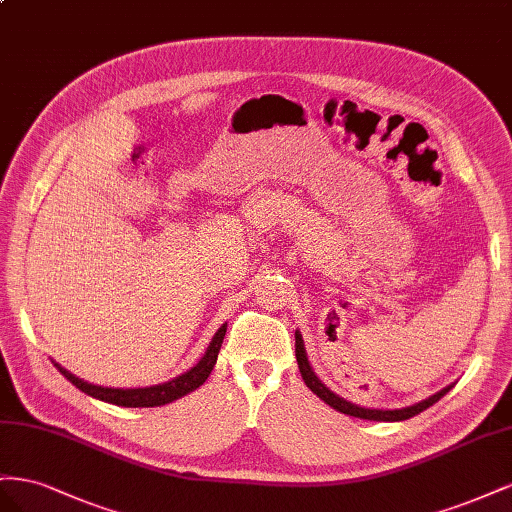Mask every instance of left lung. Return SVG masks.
<instances>
[{"mask_svg":"<svg viewBox=\"0 0 512 512\" xmlns=\"http://www.w3.org/2000/svg\"><path fill=\"white\" fill-rule=\"evenodd\" d=\"M296 360H298V369H300V373H302L304 384L311 388L313 394H317V397H319L321 401H324L326 405H330L332 410H337V412L347 414V416H354V418H362V420H377V422H399V420H407V418H412V416H416V414H420V412H425L427 407H431L433 403L440 401V399L444 397V394H446L452 386H455V384H450V386L442 388L440 392L431 394V397L422 399V401H418V403H414V405L399 407V410H375V407H360V405H356V403H352V401H347V399L339 397L337 392H332L324 382H321V379L315 375V371H313V367H311L309 356H306V349H304V341H302L300 330H296Z\"/></svg>","mask_w":512,"mask_h":512,"instance_id":"1","label":"left lung"}]
</instances>
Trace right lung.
Masks as SVG:
<instances>
[{"label":"right lung","instance_id":"right-lung-1","mask_svg":"<svg viewBox=\"0 0 512 512\" xmlns=\"http://www.w3.org/2000/svg\"><path fill=\"white\" fill-rule=\"evenodd\" d=\"M225 332H227V324H223L214 332V337L206 349V354L199 358V362L195 367H191L188 371H184L182 375L169 379V382L163 384H156V386H145V388H107V386H96L85 382V379L72 375L70 371H66L62 364H57L53 360V364L57 367L68 382L72 386H77L81 392L90 394L94 399H100L105 403H113V405H122V407H158V405H165L171 403L175 399H182L186 397L188 392L197 390L206 379L210 377L218 352H221V345L225 339Z\"/></svg>","mask_w":512,"mask_h":512}]
</instances>
